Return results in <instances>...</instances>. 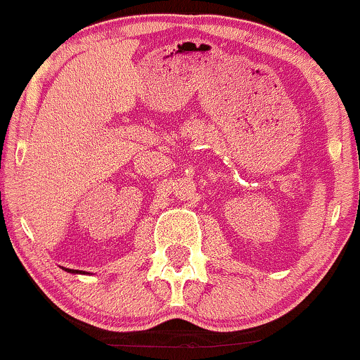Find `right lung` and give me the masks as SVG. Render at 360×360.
Segmentation results:
<instances>
[{"mask_svg": "<svg viewBox=\"0 0 360 360\" xmlns=\"http://www.w3.org/2000/svg\"><path fill=\"white\" fill-rule=\"evenodd\" d=\"M62 269H64L65 272H71V274H88V272H84V271H76V269H65V267H62Z\"/></svg>", "mask_w": 360, "mask_h": 360, "instance_id": "add662e5", "label": "right lung"}]
</instances>
